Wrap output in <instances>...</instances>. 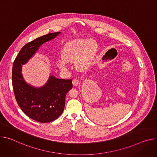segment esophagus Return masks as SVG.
I'll return each mask as SVG.
<instances>
[{
  "label": "esophagus",
  "instance_id": "34e87169",
  "mask_svg": "<svg viewBox=\"0 0 157 157\" xmlns=\"http://www.w3.org/2000/svg\"><path fill=\"white\" fill-rule=\"evenodd\" d=\"M73 84L75 86H78L79 84V81L77 78H74L73 79Z\"/></svg>",
  "mask_w": 157,
  "mask_h": 157
}]
</instances>
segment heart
Returning <instances> with one entry per match:
<instances>
[{
    "instance_id": "heart-1",
    "label": "heart",
    "mask_w": 157,
    "mask_h": 157,
    "mask_svg": "<svg viewBox=\"0 0 157 157\" xmlns=\"http://www.w3.org/2000/svg\"><path fill=\"white\" fill-rule=\"evenodd\" d=\"M98 47L93 40L75 39L65 44L62 50L63 59L57 61L61 69H66L68 62L76 61V66L81 70H86L94 62L98 54Z\"/></svg>"
}]
</instances>
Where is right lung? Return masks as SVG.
Masks as SVG:
<instances>
[{"instance_id":"right-lung-1","label":"right lung","mask_w":157,"mask_h":157,"mask_svg":"<svg viewBox=\"0 0 157 157\" xmlns=\"http://www.w3.org/2000/svg\"><path fill=\"white\" fill-rule=\"evenodd\" d=\"M60 33H48L28 43L22 47L13 64L12 86L17 102L28 117L41 123L52 122L63 113L66 95L73 87L72 79L50 76L45 84L37 88L25 81L21 75V65L29 61L43 43Z\"/></svg>"}]
</instances>
